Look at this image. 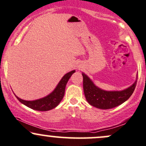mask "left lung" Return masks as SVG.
Here are the masks:
<instances>
[{
  "label": "left lung",
  "instance_id": "obj_1",
  "mask_svg": "<svg viewBox=\"0 0 146 146\" xmlns=\"http://www.w3.org/2000/svg\"><path fill=\"white\" fill-rule=\"evenodd\" d=\"M83 89L85 98L92 106L108 110L121 105L132 96L137 85V80L127 89L121 91H106L98 88L93 82L82 73Z\"/></svg>",
  "mask_w": 146,
  "mask_h": 146
}]
</instances>
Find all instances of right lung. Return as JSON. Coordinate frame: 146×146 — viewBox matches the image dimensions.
<instances>
[{
	"label": "right lung",
	"instance_id": "1",
	"mask_svg": "<svg viewBox=\"0 0 146 146\" xmlns=\"http://www.w3.org/2000/svg\"><path fill=\"white\" fill-rule=\"evenodd\" d=\"M74 73L75 70H72V71L64 75L59 82L58 85L55 88V90L48 96L43 98L33 100V101H28V100H22L17 96L16 97L21 103H23L25 106L33 109V110L42 111H48V110H52V109L57 107L61 102V100H62L64 96L66 85L70 76Z\"/></svg>",
	"mask_w": 146,
	"mask_h": 146
}]
</instances>
